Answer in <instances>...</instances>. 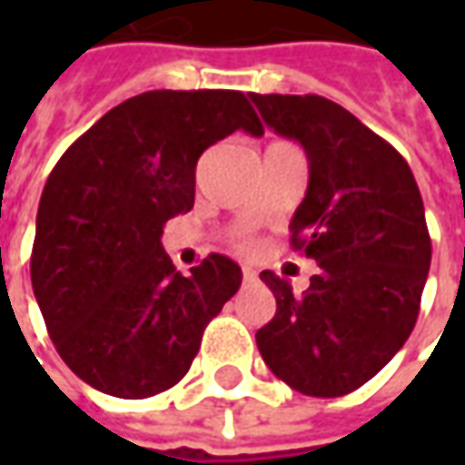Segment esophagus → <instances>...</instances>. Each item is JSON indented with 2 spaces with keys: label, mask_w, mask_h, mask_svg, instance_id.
Returning <instances> with one entry per match:
<instances>
[{
  "label": "esophagus",
  "mask_w": 465,
  "mask_h": 465,
  "mask_svg": "<svg viewBox=\"0 0 465 465\" xmlns=\"http://www.w3.org/2000/svg\"><path fill=\"white\" fill-rule=\"evenodd\" d=\"M259 279V274L253 269H242V284H253Z\"/></svg>",
  "instance_id": "1"
}]
</instances>
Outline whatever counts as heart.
<instances>
[{
    "mask_svg": "<svg viewBox=\"0 0 465 465\" xmlns=\"http://www.w3.org/2000/svg\"><path fill=\"white\" fill-rule=\"evenodd\" d=\"M238 245H241L242 251H248V248H251V241H245V238H242V241H238Z\"/></svg>",
    "mask_w": 465,
    "mask_h": 465,
    "instance_id": "obj_1",
    "label": "heart"
}]
</instances>
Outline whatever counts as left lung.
Returning <instances> with one entry per match:
<instances>
[{"mask_svg": "<svg viewBox=\"0 0 465 465\" xmlns=\"http://www.w3.org/2000/svg\"><path fill=\"white\" fill-rule=\"evenodd\" d=\"M277 134L297 139L311 181L292 217V248L318 263L295 295L261 272L277 297L256 331L279 381L315 399L347 396L383 370L417 323L432 242L414 173L383 136L321 95H259Z\"/></svg>", "mask_w": 465, "mask_h": 465, "instance_id": "1", "label": "left lung"}]
</instances>
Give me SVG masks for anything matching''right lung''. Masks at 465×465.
Listing matches in <instances>:
<instances>
[{"instance_id": "add662e5", "label": "right lung", "mask_w": 465, "mask_h": 465, "mask_svg": "<svg viewBox=\"0 0 465 465\" xmlns=\"http://www.w3.org/2000/svg\"><path fill=\"white\" fill-rule=\"evenodd\" d=\"M238 129L263 134L238 90H153L111 108L51 170L30 282L59 357L87 385L116 399L173 388L238 292L235 261L209 253L183 277L160 242L193 206L202 153Z\"/></svg>"}]
</instances>
